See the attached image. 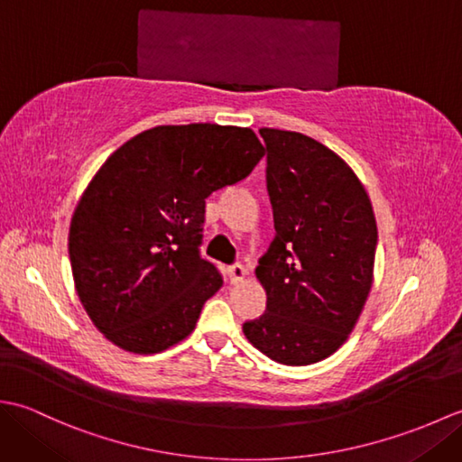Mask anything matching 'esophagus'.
I'll list each match as a JSON object with an SVG mask.
<instances>
[{"label": "esophagus", "instance_id": "obj_1", "mask_svg": "<svg viewBox=\"0 0 462 462\" xmlns=\"http://www.w3.org/2000/svg\"><path fill=\"white\" fill-rule=\"evenodd\" d=\"M228 273H230V282L232 283H242L244 280H246V276H248V270L242 266V263H234V266L228 270Z\"/></svg>", "mask_w": 462, "mask_h": 462}]
</instances>
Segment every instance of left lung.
<instances>
[{"label": "left lung", "mask_w": 462, "mask_h": 462, "mask_svg": "<svg viewBox=\"0 0 462 462\" xmlns=\"http://www.w3.org/2000/svg\"><path fill=\"white\" fill-rule=\"evenodd\" d=\"M276 238L256 278L268 308L244 336L283 365H311L347 341L373 283L377 222L365 186L311 136L260 129Z\"/></svg>", "instance_id": "8db88e82"}]
</instances>
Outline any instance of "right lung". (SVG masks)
Wrapping results in <instances>:
<instances>
[{"instance_id": "right-lung-1", "label": "right lung", "mask_w": 462, "mask_h": 462, "mask_svg": "<svg viewBox=\"0 0 462 462\" xmlns=\"http://www.w3.org/2000/svg\"><path fill=\"white\" fill-rule=\"evenodd\" d=\"M262 156L246 126L161 125L97 171L75 206L69 258L87 316L116 347L151 356L194 331L222 286L199 254L206 199Z\"/></svg>"}]
</instances>
